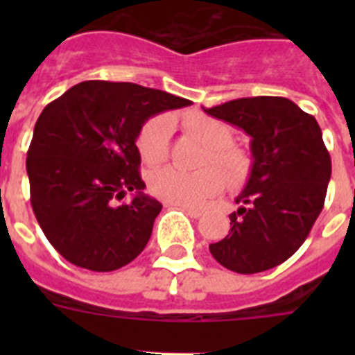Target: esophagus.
Here are the masks:
<instances>
[{"instance_id": "34e87169", "label": "esophagus", "mask_w": 355, "mask_h": 355, "mask_svg": "<svg viewBox=\"0 0 355 355\" xmlns=\"http://www.w3.org/2000/svg\"><path fill=\"white\" fill-rule=\"evenodd\" d=\"M180 208H183L184 211H187L190 216H193V218H199V216H202V213H205L200 208H193V206H180Z\"/></svg>"}]
</instances>
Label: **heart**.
<instances>
[{
  "label": "heart",
  "mask_w": 355,
  "mask_h": 355,
  "mask_svg": "<svg viewBox=\"0 0 355 355\" xmlns=\"http://www.w3.org/2000/svg\"><path fill=\"white\" fill-rule=\"evenodd\" d=\"M184 130L206 146V153L200 158V171L184 172L178 168H162L150 174L149 190L158 199L174 206H199L209 197L220 193L225 180L231 187H241L249 180L252 171V158L249 153L233 142V131L218 119L202 114H192L181 121ZM172 121L167 115H158L147 121L137 139L140 158L147 165H159L168 156ZM211 164L220 166L221 173Z\"/></svg>",
  "instance_id": "b5f03b06"
}]
</instances>
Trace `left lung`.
Instances as JSON below:
<instances>
[{"label": "left lung", "instance_id": "1", "mask_svg": "<svg viewBox=\"0 0 355 355\" xmlns=\"http://www.w3.org/2000/svg\"><path fill=\"white\" fill-rule=\"evenodd\" d=\"M202 110L245 131L252 155L231 231L209 252L238 274L270 270L299 250L324 208L331 156L322 130L286 97H241Z\"/></svg>", "mask_w": 355, "mask_h": 355}]
</instances>
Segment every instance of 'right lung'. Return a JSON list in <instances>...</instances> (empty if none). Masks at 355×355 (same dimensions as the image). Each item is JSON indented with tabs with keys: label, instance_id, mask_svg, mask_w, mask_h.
Returning <instances> with one entry per match:
<instances>
[{
	"label": "right lung",
	"instance_id": "add662e5",
	"mask_svg": "<svg viewBox=\"0 0 355 355\" xmlns=\"http://www.w3.org/2000/svg\"><path fill=\"white\" fill-rule=\"evenodd\" d=\"M190 105L163 90L94 80L42 110L26 158L31 208L69 263L112 272L146 249L162 205L144 193L137 139L147 119ZM128 191L132 202L117 205Z\"/></svg>",
	"mask_w": 355,
	"mask_h": 355
}]
</instances>
